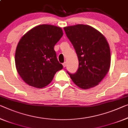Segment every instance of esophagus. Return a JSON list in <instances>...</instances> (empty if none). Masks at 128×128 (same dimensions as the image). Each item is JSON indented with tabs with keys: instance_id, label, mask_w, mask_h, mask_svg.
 <instances>
[{
	"instance_id": "1",
	"label": "esophagus",
	"mask_w": 128,
	"mask_h": 128,
	"mask_svg": "<svg viewBox=\"0 0 128 128\" xmlns=\"http://www.w3.org/2000/svg\"><path fill=\"white\" fill-rule=\"evenodd\" d=\"M66 65H67L66 62H64V64H63V66H64V68H65V67L66 66Z\"/></svg>"
}]
</instances>
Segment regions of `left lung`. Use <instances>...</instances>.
Masks as SVG:
<instances>
[{"label":"left lung","mask_w":128,"mask_h":128,"mask_svg":"<svg viewBox=\"0 0 128 128\" xmlns=\"http://www.w3.org/2000/svg\"><path fill=\"white\" fill-rule=\"evenodd\" d=\"M75 49L79 65L76 72H67L76 85L84 89L97 86L109 70L110 52L106 39L88 25L77 24L64 28Z\"/></svg>","instance_id":"left-lung-1"}]
</instances>
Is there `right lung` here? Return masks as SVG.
Returning <instances> with one entry per match:
<instances>
[{
  "mask_svg": "<svg viewBox=\"0 0 128 128\" xmlns=\"http://www.w3.org/2000/svg\"><path fill=\"white\" fill-rule=\"evenodd\" d=\"M62 35L60 27L42 24L34 27L20 39L15 52V65L26 83L42 88L62 69L63 65L58 60L54 49Z\"/></svg>",
  "mask_w": 128,
  "mask_h": 128,
  "instance_id": "right-lung-1",
  "label": "right lung"
}]
</instances>
